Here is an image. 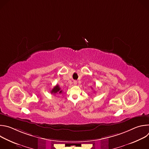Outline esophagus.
Returning a JSON list of instances; mask_svg holds the SVG:
<instances>
[{"mask_svg":"<svg viewBox=\"0 0 149 149\" xmlns=\"http://www.w3.org/2000/svg\"><path fill=\"white\" fill-rule=\"evenodd\" d=\"M77 81H76V80H75V81H74V85H77Z\"/></svg>","mask_w":149,"mask_h":149,"instance_id":"1","label":"esophagus"}]
</instances>
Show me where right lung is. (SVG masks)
I'll return each mask as SVG.
<instances>
[{
  "mask_svg": "<svg viewBox=\"0 0 149 149\" xmlns=\"http://www.w3.org/2000/svg\"><path fill=\"white\" fill-rule=\"evenodd\" d=\"M62 90H61V88L59 87V86L57 84L56 86H55L54 87V88L51 90V94H61L62 93Z\"/></svg>",
  "mask_w": 149,
  "mask_h": 149,
  "instance_id": "add662e5",
  "label": "right lung"
}]
</instances>
